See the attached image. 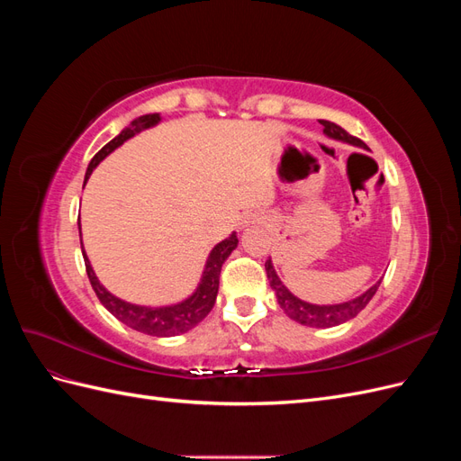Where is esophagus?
I'll use <instances>...</instances> for the list:
<instances>
[{
    "instance_id": "1",
    "label": "esophagus",
    "mask_w": 461,
    "mask_h": 461,
    "mask_svg": "<svg viewBox=\"0 0 461 461\" xmlns=\"http://www.w3.org/2000/svg\"><path fill=\"white\" fill-rule=\"evenodd\" d=\"M248 227V222H242V229H246Z\"/></svg>"
}]
</instances>
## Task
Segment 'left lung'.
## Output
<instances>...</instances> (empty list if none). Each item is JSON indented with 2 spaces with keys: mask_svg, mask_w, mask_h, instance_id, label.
Segmentation results:
<instances>
[{
  "mask_svg": "<svg viewBox=\"0 0 461 461\" xmlns=\"http://www.w3.org/2000/svg\"><path fill=\"white\" fill-rule=\"evenodd\" d=\"M323 124V134L332 138V140H339V142H346L350 146L356 148H364L366 144L359 140V138L348 134L342 127H339L337 122H330L321 119L319 121ZM265 271H267V278H269V285L275 290V296L278 305H281V310L292 319L296 321L300 325L305 327H315V329H327V327H337L346 323V321L354 319L361 310L366 308L369 303V300L375 296L376 288H379L381 281H376L371 288H367L364 294L356 296L354 300H348V302H340V303H327V305H319V303H310V302H303L298 296L292 294V292L285 286V283L278 278L276 271H275V265L271 261V258L265 261Z\"/></svg>",
  "mask_w": 461,
  "mask_h": 461,
  "instance_id": "left-lung-1",
  "label": "left lung"
}]
</instances>
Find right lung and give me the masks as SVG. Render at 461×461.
Masks as SVG:
<instances>
[{
    "mask_svg": "<svg viewBox=\"0 0 461 461\" xmlns=\"http://www.w3.org/2000/svg\"><path fill=\"white\" fill-rule=\"evenodd\" d=\"M161 122V115L159 113H148V115H140L136 117L129 127H124L113 140L107 142L100 151L95 153L92 158L86 175H85V185L88 183V178L92 175V171L100 165L111 151H115L119 146H122L127 140H131L132 136L140 134L142 131H148L156 124ZM78 230H80V222H78ZM239 246V236L236 232H232L229 239L221 240L212 252H209L205 265H203V273L200 283L196 286V290L185 300H180L176 303H169V305H140V303H132L127 300H121L100 283V278L95 276L92 263L86 256L85 249H82V258H85V265H86V273L90 278V285L95 292L97 300L102 302L104 308L117 317L121 323H124L127 327L149 334V337H176V334L188 332L190 329H194L196 325H200L202 321L207 317V313L212 312L217 292H219V275H221V267L222 263L227 261V258L232 254V249H236ZM80 248L82 246V230H80Z\"/></svg>",
    "mask_w": 461,
    "mask_h": 461,
    "instance_id": "right-lung-1",
    "label": "right lung"
}]
</instances>
